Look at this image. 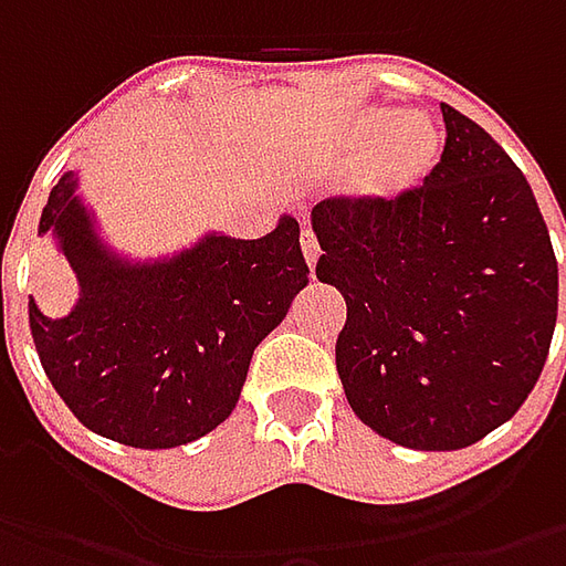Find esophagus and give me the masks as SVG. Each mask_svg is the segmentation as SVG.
I'll return each mask as SVG.
<instances>
[{"label": "esophagus", "instance_id": "esophagus-1", "mask_svg": "<svg viewBox=\"0 0 566 566\" xmlns=\"http://www.w3.org/2000/svg\"><path fill=\"white\" fill-rule=\"evenodd\" d=\"M302 254H305V264L315 271L317 264V254H321V249H317V239L312 229H302Z\"/></svg>", "mask_w": 566, "mask_h": 566}]
</instances>
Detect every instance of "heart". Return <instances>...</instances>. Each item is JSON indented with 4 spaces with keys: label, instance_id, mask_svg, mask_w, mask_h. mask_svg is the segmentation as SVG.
Here are the masks:
<instances>
[{
    "label": "heart",
    "instance_id": "obj_1",
    "mask_svg": "<svg viewBox=\"0 0 566 566\" xmlns=\"http://www.w3.org/2000/svg\"><path fill=\"white\" fill-rule=\"evenodd\" d=\"M444 138L424 113H394L387 106H365L349 113L331 132L321 157L327 164H349L343 191L365 210H394L412 198L441 164Z\"/></svg>",
    "mask_w": 566,
    "mask_h": 566
}]
</instances>
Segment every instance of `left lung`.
<instances>
[{
  "label": "left lung",
  "mask_w": 566,
  "mask_h": 566,
  "mask_svg": "<svg viewBox=\"0 0 566 566\" xmlns=\"http://www.w3.org/2000/svg\"><path fill=\"white\" fill-rule=\"evenodd\" d=\"M441 164L394 210H312L317 280L346 298L337 371L353 412L409 450L482 441L533 394L557 321V261L526 176L441 103Z\"/></svg>",
  "instance_id": "left-lung-1"
}]
</instances>
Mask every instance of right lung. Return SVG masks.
I'll return each instance as SVG.
<instances>
[{
    "instance_id": "add662e5",
    "label": "right lung",
    "mask_w": 566,
    "mask_h": 566,
    "mask_svg": "<svg viewBox=\"0 0 566 566\" xmlns=\"http://www.w3.org/2000/svg\"><path fill=\"white\" fill-rule=\"evenodd\" d=\"M36 232L77 280L69 315L28 302L43 371L94 434L142 450L191 444L227 422L254 346L308 283L290 213L261 239L207 229L179 251L125 254L103 235L75 169L53 186Z\"/></svg>"
}]
</instances>
